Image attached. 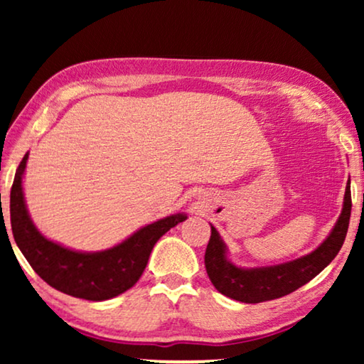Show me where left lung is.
<instances>
[{
    "instance_id": "obj_1",
    "label": "left lung",
    "mask_w": 364,
    "mask_h": 364,
    "mask_svg": "<svg viewBox=\"0 0 364 364\" xmlns=\"http://www.w3.org/2000/svg\"><path fill=\"white\" fill-rule=\"evenodd\" d=\"M350 215L351 192L348 181L340 217L321 245L296 260L258 268L233 265L227 257L225 242L218 235L217 228L210 225L212 235L205 250L207 275L222 295L242 303H260L285 296L313 280L323 268L330 265L345 242Z\"/></svg>"
}]
</instances>
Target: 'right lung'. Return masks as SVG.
Wrapping results in <instances>:
<instances>
[{
  "mask_svg": "<svg viewBox=\"0 0 364 364\" xmlns=\"http://www.w3.org/2000/svg\"><path fill=\"white\" fill-rule=\"evenodd\" d=\"M28 154L19 164L9 197L14 242L33 270L48 285L66 295L104 301L127 291L141 278L151 252L164 233L187 218L173 213L139 228L116 247L101 252H77L49 240L34 225L23 193Z\"/></svg>",
  "mask_w": 364,
  "mask_h": 364,
  "instance_id": "add662e5",
  "label": "right lung"
}]
</instances>
